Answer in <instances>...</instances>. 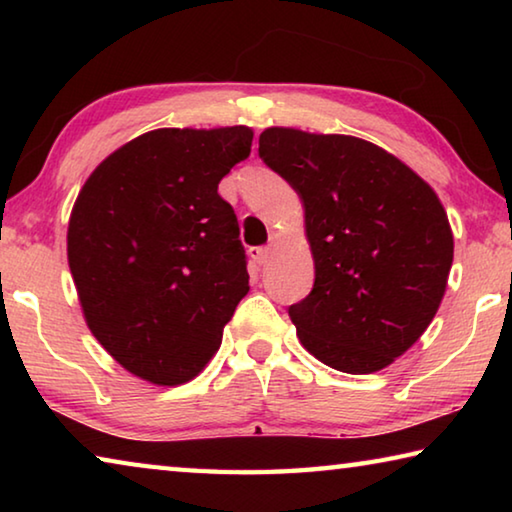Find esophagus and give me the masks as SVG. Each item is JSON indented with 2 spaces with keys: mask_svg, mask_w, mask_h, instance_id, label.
Here are the masks:
<instances>
[{
  "mask_svg": "<svg viewBox=\"0 0 512 512\" xmlns=\"http://www.w3.org/2000/svg\"><path fill=\"white\" fill-rule=\"evenodd\" d=\"M250 257L255 259L257 264H268L271 262V257H273V248H268V246H264V248H250Z\"/></svg>",
  "mask_w": 512,
  "mask_h": 512,
  "instance_id": "esophagus-1",
  "label": "esophagus"
}]
</instances>
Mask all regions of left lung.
I'll return each instance as SVG.
<instances>
[{
  "instance_id": "left-lung-1",
  "label": "left lung",
  "mask_w": 512,
  "mask_h": 512,
  "mask_svg": "<svg viewBox=\"0 0 512 512\" xmlns=\"http://www.w3.org/2000/svg\"><path fill=\"white\" fill-rule=\"evenodd\" d=\"M259 158L305 205L316 280L289 307L302 348L350 375L391 366L447 289L454 235L438 194L393 153L352 135L271 126Z\"/></svg>"
}]
</instances>
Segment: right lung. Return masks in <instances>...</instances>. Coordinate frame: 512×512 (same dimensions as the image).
Wrapping results in <instances>:
<instances>
[{
    "mask_svg": "<svg viewBox=\"0 0 512 512\" xmlns=\"http://www.w3.org/2000/svg\"><path fill=\"white\" fill-rule=\"evenodd\" d=\"M253 128H158L90 173L67 225V262L90 332L155 386L192 381L248 293L237 214L219 183Z\"/></svg>",
    "mask_w": 512,
    "mask_h": 512,
    "instance_id": "1",
    "label": "right lung"
}]
</instances>
